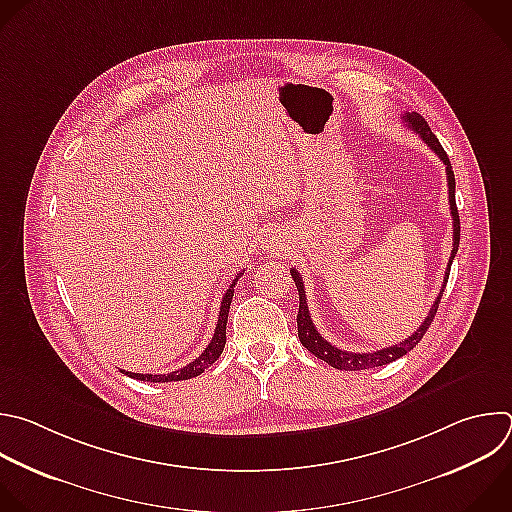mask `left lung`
Masks as SVG:
<instances>
[{"instance_id":"left-lung-1","label":"left lung","mask_w":512,"mask_h":512,"mask_svg":"<svg viewBox=\"0 0 512 512\" xmlns=\"http://www.w3.org/2000/svg\"><path fill=\"white\" fill-rule=\"evenodd\" d=\"M404 122L408 124V128L412 132H416L430 150L436 152V156L444 162L446 166V181H448V203H450V215H452V229H454V243H452V253H450V261H448V269H446V277H444V285L434 301V305L430 307L426 319L422 321V325L410 335L406 337L404 342L396 344V346H390V348H382V350H376V352H348V350H339L335 346H331L327 339L321 337V333L315 329L313 321H311V315H309V309H307V301H305V289H303V279L301 275L291 269V277L297 285V291H299V311H297V335H299V342L303 344V348H307V352H311L315 358L323 360L325 364H329L331 368H337V370H370V368H378V366H386L390 362H396L398 358L406 356L410 350L416 348V344H420V339L424 337V333L428 331L430 323L434 321V315L438 311V303L442 299V293H444V287H446V281H448V275H450V265H452V259L458 251V243H460V219H458V209H456V197H454V191H456V183H454V173H452V166H450V158L446 154V150L442 148V144L438 142V138L434 136V132L430 130L428 122L416 114V112H406L402 114Z\"/></svg>"}]
</instances>
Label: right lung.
<instances>
[{"instance_id":"right-lung-1","label":"right lung","mask_w":512,"mask_h":512,"mask_svg":"<svg viewBox=\"0 0 512 512\" xmlns=\"http://www.w3.org/2000/svg\"><path fill=\"white\" fill-rule=\"evenodd\" d=\"M243 275L237 273L233 283L229 285V289L225 291L223 295V301H221V311H219V319H217V327H215V335L211 339V344L205 348V352L193 360L191 364L183 366L181 370L177 372H170V374H158V376H152V374H132V372H126L122 370V374L134 378V380H140V382H152V384H158V382H181V380H191L195 376H201L211 364H215L219 360V356L223 354V348L227 344V317H229V307H231V301H233V293H235V285L239 281V277Z\"/></svg>"}]
</instances>
